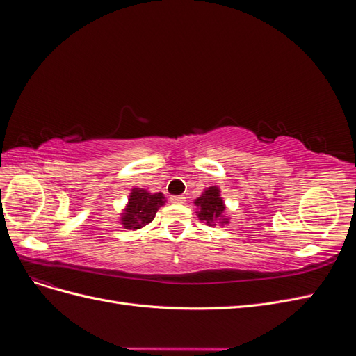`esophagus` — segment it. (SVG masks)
I'll use <instances>...</instances> for the list:
<instances>
[{
	"label": "esophagus",
	"instance_id": "34e87169",
	"mask_svg": "<svg viewBox=\"0 0 356 356\" xmlns=\"http://www.w3.org/2000/svg\"><path fill=\"white\" fill-rule=\"evenodd\" d=\"M172 203H184L186 197L184 196H170Z\"/></svg>",
	"mask_w": 356,
	"mask_h": 356
}]
</instances>
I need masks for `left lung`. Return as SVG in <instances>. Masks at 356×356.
Here are the masks:
<instances>
[{"label": "left lung", "instance_id": "1", "mask_svg": "<svg viewBox=\"0 0 356 356\" xmlns=\"http://www.w3.org/2000/svg\"><path fill=\"white\" fill-rule=\"evenodd\" d=\"M195 204L199 208L197 217L200 221H204L208 225H217V222L229 224V218H225L224 211L225 204L220 196L218 187H209L202 193V196L195 200Z\"/></svg>", "mask_w": 356, "mask_h": 356}]
</instances>
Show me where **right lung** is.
<instances>
[{
    "mask_svg": "<svg viewBox=\"0 0 356 356\" xmlns=\"http://www.w3.org/2000/svg\"><path fill=\"white\" fill-rule=\"evenodd\" d=\"M163 193H148L144 188H134L129 195V202L124 212L120 217V222L124 229L138 230L149 224L160 207L165 204Z\"/></svg>",
    "mask_w": 356,
    "mask_h": 356,
    "instance_id": "right-lung-1",
    "label": "right lung"
}]
</instances>
